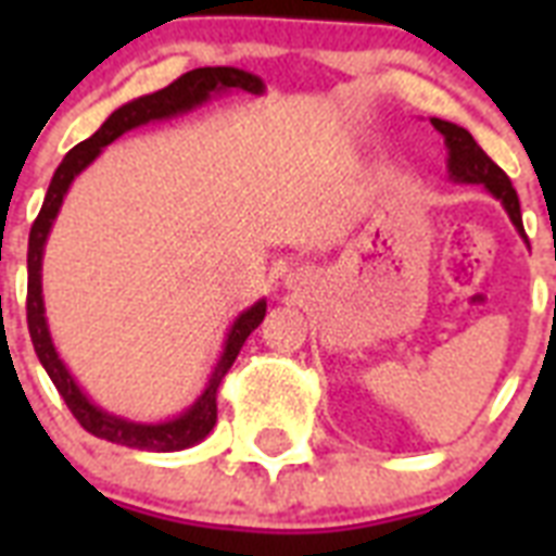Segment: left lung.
Wrapping results in <instances>:
<instances>
[{"label":"left lung","instance_id":"1","mask_svg":"<svg viewBox=\"0 0 556 556\" xmlns=\"http://www.w3.org/2000/svg\"><path fill=\"white\" fill-rule=\"evenodd\" d=\"M430 124L439 129L441 138H444V147H447L450 178L458 181V185H482L484 190L491 192L493 199L502 201V207H505V213L510 216V222H514V227L519 230V236L526 239L522 213H519V199L514 185H510V178L484 155V150L473 141V135L467 132V129H462L458 124H450V121H441V117H430Z\"/></svg>","mask_w":556,"mask_h":556}]
</instances>
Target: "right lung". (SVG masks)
I'll return each mask as SVG.
<instances>
[{"mask_svg": "<svg viewBox=\"0 0 556 556\" xmlns=\"http://www.w3.org/2000/svg\"><path fill=\"white\" fill-rule=\"evenodd\" d=\"M222 91H248V94H262L265 91V83L251 72H242V68H230V65H213V68H192V72L181 74L176 83H169L167 89L152 91V94H143V98H135L129 103H124L121 109H115L112 115L103 121L98 132L86 138L83 143H77L68 155L63 159V164L56 167L51 185H48L46 201H42V210H39L37 222L30 227L28 236V331L30 343H34V352H37L39 364L48 371V378L54 380L56 392L63 395V401L68 404L72 415L80 421L83 430H89L91 435L98 439H106L112 444H124V447L132 450H152V453H176V450H187L192 444H199L201 439H207L210 430L216 427V392L222 378L227 375V369L233 366L239 349L244 346V340L251 338V331L265 320V308L268 303L260 300L253 303L251 308H244L239 317L233 320L230 331L225 338V349L218 355L216 366L210 371V380L201 389V395L187 406L185 413L176 415V418H167V421L143 424V421H129V418H121V415H112L106 409H100L94 401H91L86 392L80 389V383L74 380V375L68 371V366L60 361L54 349V340H51V331H48L46 320V303H42V253H46L48 233H51V225H54L56 213L63 207V199L72 181L80 176L83 169L89 167L91 161L98 159L100 152L106 150L109 143L117 141L121 135H126L129 129H138L143 124H152V121H167V117L185 115L192 112L201 103H207L213 94H222Z\"/></svg>", "mask_w": 556, "mask_h": 556, "instance_id": "right-lung-1", "label": "right lung"}]
</instances>
